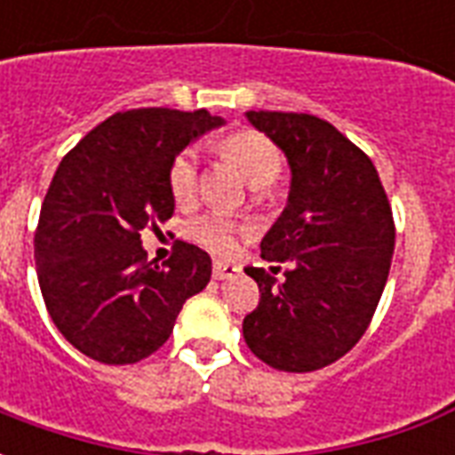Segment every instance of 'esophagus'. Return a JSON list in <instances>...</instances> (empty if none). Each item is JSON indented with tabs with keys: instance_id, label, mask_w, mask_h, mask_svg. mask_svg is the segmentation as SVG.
Masks as SVG:
<instances>
[{
	"instance_id": "obj_1",
	"label": "esophagus",
	"mask_w": 455,
	"mask_h": 455,
	"mask_svg": "<svg viewBox=\"0 0 455 455\" xmlns=\"http://www.w3.org/2000/svg\"><path fill=\"white\" fill-rule=\"evenodd\" d=\"M241 273V267L227 260H214V277L217 280H228V277H236Z\"/></svg>"
}]
</instances>
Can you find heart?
<instances>
[{
    "instance_id": "obj_1",
    "label": "heart",
    "mask_w": 455,
    "mask_h": 455,
    "mask_svg": "<svg viewBox=\"0 0 455 455\" xmlns=\"http://www.w3.org/2000/svg\"><path fill=\"white\" fill-rule=\"evenodd\" d=\"M219 148L231 163H236L243 178L253 188H266L270 182H275L283 170V158H280L277 146L258 131H236L221 140ZM168 188L178 204H188L195 199L199 188L197 150L185 148L175 156L168 170ZM188 234L192 241H197L199 246H204L212 253H231L236 248L241 227L221 214H204L189 224Z\"/></svg>"
}]
</instances>
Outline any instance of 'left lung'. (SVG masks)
I'll list each match as a JSON object with an SVG mask.
<instances>
[{
    "instance_id": "1",
    "label": "left lung",
    "mask_w": 455,
    "mask_h": 455,
    "mask_svg": "<svg viewBox=\"0 0 455 455\" xmlns=\"http://www.w3.org/2000/svg\"><path fill=\"white\" fill-rule=\"evenodd\" d=\"M285 153L287 204L260 256L292 266L285 280L246 267L260 302L243 319L248 348L270 368L309 372L351 351L390 273L395 221L372 160L312 114L246 112Z\"/></svg>"
}]
</instances>
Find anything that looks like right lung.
I'll use <instances>...</instances> for the list:
<instances>
[{"mask_svg":"<svg viewBox=\"0 0 455 455\" xmlns=\"http://www.w3.org/2000/svg\"><path fill=\"white\" fill-rule=\"evenodd\" d=\"M224 126L207 109L148 107L102 121L55 170L36 228L48 315L80 353L107 365L148 358L180 309L212 277L207 251L178 241L165 267L146 260L140 231L175 212L170 163Z\"/></svg>","mask_w":455,"mask_h":455,"instance_id":"obj_1","label":"right lung"}]
</instances>
